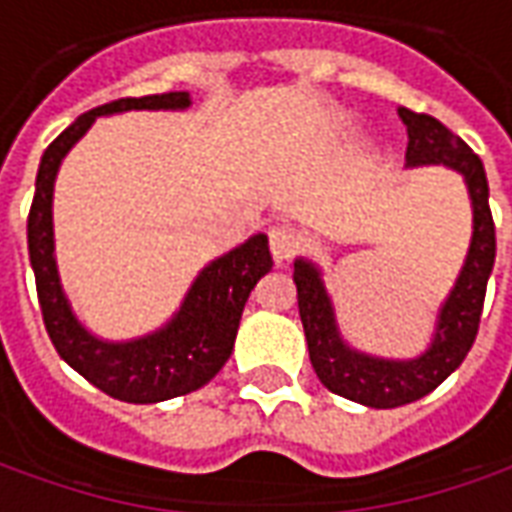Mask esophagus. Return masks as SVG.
I'll list each match as a JSON object with an SVG mask.
<instances>
[{"mask_svg": "<svg viewBox=\"0 0 512 512\" xmlns=\"http://www.w3.org/2000/svg\"><path fill=\"white\" fill-rule=\"evenodd\" d=\"M268 241H271V255L277 260V266L288 263L290 257L299 252V235L293 233L290 227H274L268 233Z\"/></svg>", "mask_w": 512, "mask_h": 512, "instance_id": "34e87169", "label": "esophagus"}]
</instances>
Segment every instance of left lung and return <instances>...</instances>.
Returning <instances> with one entry per match:
<instances>
[{"label":"left lung","mask_w":512,"mask_h":512,"mask_svg":"<svg viewBox=\"0 0 512 512\" xmlns=\"http://www.w3.org/2000/svg\"><path fill=\"white\" fill-rule=\"evenodd\" d=\"M408 131L406 167H447L458 172L472 202V241L463 260L461 274L441 301L433 337L422 354L411 359H384L348 345L337 326L334 304L321 268L307 257H296L293 282L299 293V315L310 348V362L321 384L334 395L348 397L370 408H395L414 403L433 392L444 378L455 373L469 354L480 312L485 285L494 271L496 235L494 216L488 208V180L480 158L472 147L455 136L436 117L417 115L411 109H397Z\"/></svg>","instance_id":"1"}]
</instances>
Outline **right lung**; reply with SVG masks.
I'll use <instances>...</instances> for the list:
<instances>
[{
  "label": "right lung",
  "mask_w": 512,
  "mask_h": 512,
  "mask_svg": "<svg viewBox=\"0 0 512 512\" xmlns=\"http://www.w3.org/2000/svg\"><path fill=\"white\" fill-rule=\"evenodd\" d=\"M189 93H161L145 98H120L98 106L62 131L40 158L35 200L29 208V263L35 271L40 310L57 354L101 392L126 403H161L189 395L211 381L230 359L241 312L257 279L271 271L268 235L257 233L227 255L216 257L191 282L178 312L161 329L134 340H104L73 312L62 288L54 252V180L62 158L82 139L98 117L131 109L183 112Z\"/></svg>",
  "instance_id": "right-lung-1"
}]
</instances>
